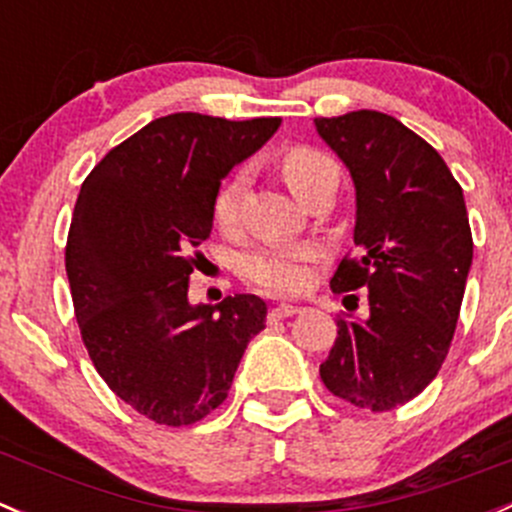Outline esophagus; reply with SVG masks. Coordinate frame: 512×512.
Returning a JSON list of instances; mask_svg holds the SVG:
<instances>
[{
	"label": "esophagus",
	"instance_id": "34e87169",
	"mask_svg": "<svg viewBox=\"0 0 512 512\" xmlns=\"http://www.w3.org/2000/svg\"><path fill=\"white\" fill-rule=\"evenodd\" d=\"M301 311L298 306H291V303H278V306H273L271 311H268V323H276V321H283V318L288 316H296V313Z\"/></svg>",
	"mask_w": 512,
	"mask_h": 512
}]
</instances>
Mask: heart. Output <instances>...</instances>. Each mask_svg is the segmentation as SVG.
I'll list each match as a JSON object with an SVG mask.
<instances>
[{
  "label": "heart",
  "instance_id": "b5f03b06",
  "mask_svg": "<svg viewBox=\"0 0 512 512\" xmlns=\"http://www.w3.org/2000/svg\"><path fill=\"white\" fill-rule=\"evenodd\" d=\"M278 169L301 201L326 186H338L336 161L316 146H288L278 159ZM241 189H244L241 171L224 179V184L216 189L211 214H214L219 229L231 231L236 226ZM313 261H316V249L311 244H291V241L263 244L241 258V273L251 286L261 288L263 293L288 296V293H298L308 286Z\"/></svg>",
  "mask_w": 512,
  "mask_h": 512
}]
</instances>
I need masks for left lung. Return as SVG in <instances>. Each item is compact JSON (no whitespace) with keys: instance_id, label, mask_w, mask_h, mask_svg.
<instances>
[{"instance_id":"1","label":"left lung","mask_w":512,"mask_h":512,"mask_svg":"<svg viewBox=\"0 0 512 512\" xmlns=\"http://www.w3.org/2000/svg\"><path fill=\"white\" fill-rule=\"evenodd\" d=\"M318 134L356 184L358 254H346L333 293L368 288V321L338 318L321 363L333 396L393 411L438 376L450 351L473 261L463 189L426 139L381 111L318 116Z\"/></svg>"}]
</instances>
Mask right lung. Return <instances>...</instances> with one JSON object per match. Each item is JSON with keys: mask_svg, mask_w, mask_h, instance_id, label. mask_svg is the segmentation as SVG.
<instances>
[{"mask_svg": "<svg viewBox=\"0 0 512 512\" xmlns=\"http://www.w3.org/2000/svg\"><path fill=\"white\" fill-rule=\"evenodd\" d=\"M278 124L161 116L114 146L79 191L64 251L79 333L106 386L159 426L216 411L266 326V303L251 293L194 308L189 276L221 179Z\"/></svg>", "mask_w": 512, "mask_h": 512, "instance_id": "right-lung-1", "label": "right lung"}]
</instances>
